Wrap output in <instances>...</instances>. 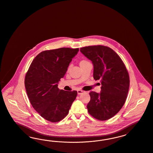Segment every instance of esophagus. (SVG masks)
<instances>
[{"mask_svg": "<svg viewBox=\"0 0 153 153\" xmlns=\"http://www.w3.org/2000/svg\"><path fill=\"white\" fill-rule=\"evenodd\" d=\"M84 92V91H81V90H78L77 91V93H78V94H81L82 93H83Z\"/></svg>", "mask_w": 153, "mask_h": 153, "instance_id": "34e87169", "label": "esophagus"}]
</instances>
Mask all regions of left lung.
Wrapping results in <instances>:
<instances>
[{
    "instance_id": "left-lung-1",
    "label": "left lung",
    "mask_w": 153,
    "mask_h": 153,
    "mask_svg": "<svg viewBox=\"0 0 153 153\" xmlns=\"http://www.w3.org/2000/svg\"><path fill=\"white\" fill-rule=\"evenodd\" d=\"M81 52L93 64V78L101 83L100 93H89L88 113L100 121L114 116L125 104L130 79L121 59L109 47L92 45L80 48Z\"/></svg>"
}]
</instances>
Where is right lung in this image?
Masks as SVG:
<instances>
[{
  "instance_id": "add662e5",
  "label": "right lung",
  "mask_w": 153,
  "mask_h": 153,
  "mask_svg": "<svg viewBox=\"0 0 153 153\" xmlns=\"http://www.w3.org/2000/svg\"><path fill=\"white\" fill-rule=\"evenodd\" d=\"M79 48L44 51L32 62L25 77L26 92L32 107L46 120L60 121L67 116L77 92L58 88Z\"/></svg>"
}]
</instances>
